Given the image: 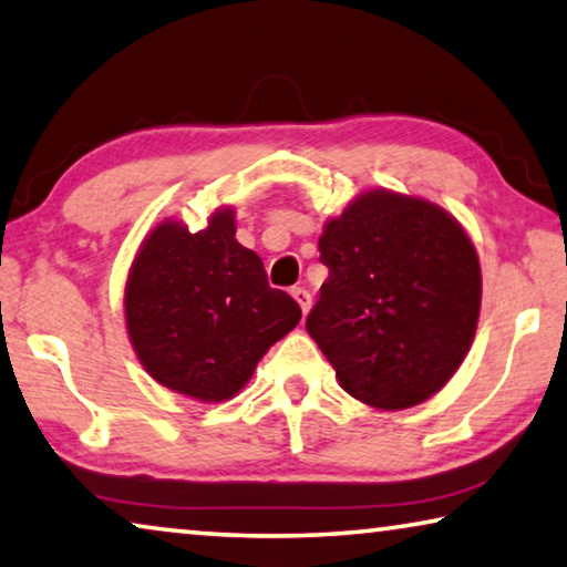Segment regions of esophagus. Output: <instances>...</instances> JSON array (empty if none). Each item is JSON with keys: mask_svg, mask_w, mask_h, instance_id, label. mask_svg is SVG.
Returning <instances> with one entry per match:
<instances>
[{"mask_svg": "<svg viewBox=\"0 0 567 567\" xmlns=\"http://www.w3.org/2000/svg\"><path fill=\"white\" fill-rule=\"evenodd\" d=\"M292 298L298 300L302 316H308V310H310V305H312V295L305 290V287H292Z\"/></svg>", "mask_w": 567, "mask_h": 567, "instance_id": "1", "label": "esophagus"}]
</instances>
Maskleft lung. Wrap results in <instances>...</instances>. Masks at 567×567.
Masks as SVG:
<instances>
[{"instance_id": "1", "label": "left lung", "mask_w": 567, "mask_h": 567, "mask_svg": "<svg viewBox=\"0 0 567 567\" xmlns=\"http://www.w3.org/2000/svg\"><path fill=\"white\" fill-rule=\"evenodd\" d=\"M318 247L328 280L305 328L340 385L385 411L442 391L470 353L482 302L462 224L426 199L375 188L326 224Z\"/></svg>"}]
</instances>
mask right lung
Listing matches in <instances>:
<instances>
[{
	"label": "right lung",
	"mask_w": 567,
	"mask_h": 567,
	"mask_svg": "<svg viewBox=\"0 0 567 567\" xmlns=\"http://www.w3.org/2000/svg\"><path fill=\"white\" fill-rule=\"evenodd\" d=\"M235 212L202 231L161 221L125 282V328L138 361L166 389L217 403L241 391L300 305L267 282L262 259L235 239Z\"/></svg>",
	"instance_id": "obj_1"
}]
</instances>
